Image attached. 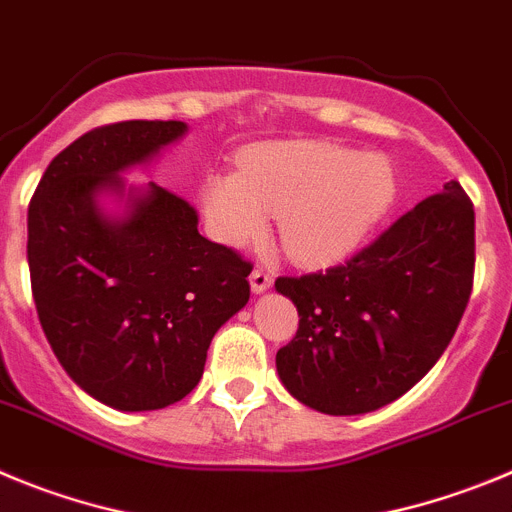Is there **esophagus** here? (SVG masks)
Segmentation results:
<instances>
[{
	"instance_id": "esophagus-1",
	"label": "esophagus",
	"mask_w": 512,
	"mask_h": 512,
	"mask_svg": "<svg viewBox=\"0 0 512 512\" xmlns=\"http://www.w3.org/2000/svg\"><path fill=\"white\" fill-rule=\"evenodd\" d=\"M250 285H252V290H255V293H262V290H267L270 285H273V275L267 273L265 267H255V270H252V275H250Z\"/></svg>"
}]
</instances>
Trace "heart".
<instances>
[{"label":"heart","mask_w":512,"mask_h":512,"mask_svg":"<svg viewBox=\"0 0 512 512\" xmlns=\"http://www.w3.org/2000/svg\"><path fill=\"white\" fill-rule=\"evenodd\" d=\"M395 199V176L380 155H352L326 142H275L250 150L239 176L201 186L206 219L219 239L242 247L278 216L280 242L306 262L342 257Z\"/></svg>","instance_id":"1"}]
</instances>
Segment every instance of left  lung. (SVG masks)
Instances as JSON below:
<instances>
[{"mask_svg": "<svg viewBox=\"0 0 512 512\" xmlns=\"http://www.w3.org/2000/svg\"><path fill=\"white\" fill-rule=\"evenodd\" d=\"M472 283L474 206L451 181L342 265L275 280L298 308L280 380L329 416L393 403L449 347Z\"/></svg>", "mask_w": 512, "mask_h": 512, "instance_id": "left-lung-1", "label": "left lung"}]
</instances>
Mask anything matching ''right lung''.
I'll use <instances>...</instances> for the list:
<instances>
[{"mask_svg": "<svg viewBox=\"0 0 512 512\" xmlns=\"http://www.w3.org/2000/svg\"><path fill=\"white\" fill-rule=\"evenodd\" d=\"M186 124L130 119L96 127L50 160L27 209V262L38 319L76 385L117 411H158L204 375L224 321L250 301L252 262L199 234V214L150 183L124 222L96 206L122 191Z\"/></svg>", "mask_w": 512, "mask_h": 512, "instance_id": "add662e5", "label": "right lung"}]
</instances>
